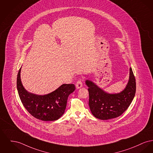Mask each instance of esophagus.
<instances>
[{
	"instance_id": "obj_1",
	"label": "esophagus",
	"mask_w": 153,
	"mask_h": 153,
	"mask_svg": "<svg viewBox=\"0 0 153 153\" xmlns=\"http://www.w3.org/2000/svg\"><path fill=\"white\" fill-rule=\"evenodd\" d=\"M82 87V83L81 80H78L77 81V82L76 84V88L79 89V88H81Z\"/></svg>"
}]
</instances>
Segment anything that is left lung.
<instances>
[{
  "label": "left lung",
  "mask_w": 153,
  "mask_h": 153,
  "mask_svg": "<svg viewBox=\"0 0 153 153\" xmlns=\"http://www.w3.org/2000/svg\"><path fill=\"white\" fill-rule=\"evenodd\" d=\"M89 92V106L94 116L102 120L121 116L129 106L136 92V81L132 68L126 88L119 93L110 94L90 80H86Z\"/></svg>",
  "instance_id": "obj_1"
}]
</instances>
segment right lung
I'll list each match as a JSON object with an SVG mask.
<instances>
[{"mask_svg":"<svg viewBox=\"0 0 153 153\" xmlns=\"http://www.w3.org/2000/svg\"><path fill=\"white\" fill-rule=\"evenodd\" d=\"M21 70L17 79V88L20 99L27 111L37 119L53 121L59 119L65 113L69 95L74 92L73 84H64L54 91L45 95H37L28 92L21 80Z\"/></svg>","mask_w":153,"mask_h":153,"instance_id":"add662e5","label":"right lung"}]
</instances>
